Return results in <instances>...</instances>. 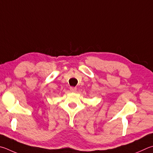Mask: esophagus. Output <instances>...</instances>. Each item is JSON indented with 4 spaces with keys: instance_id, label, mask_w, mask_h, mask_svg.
Here are the masks:
<instances>
[{
    "instance_id": "obj_1",
    "label": "esophagus",
    "mask_w": 153,
    "mask_h": 153,
    "mask_svg": "<svg viewBox=\"0 0 153 153\" xmlns=\"http://www.w3.org/2000/svg\"><path fill=\"white\" fill-rule=\"evenodd\" d=\"M77 90V88H74V87H71L70 88V91L71 92H76Z\"/></svg>"
}]
</instances>
